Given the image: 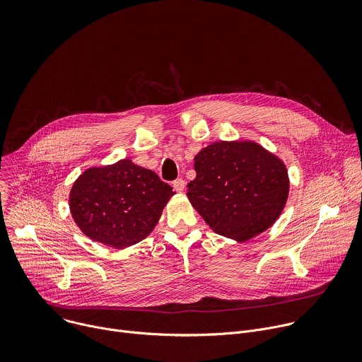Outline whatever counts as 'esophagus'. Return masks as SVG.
I'll return each mask as SVG.
<instances>
[{
	"label": "esophagus",
	"instance_id": "obj_1",
	"mask_svg": "<svg viewBox=\"0 0 362 362\" xmlns=\"http://www.w3.org/2000/svg\"><path fill=\"white\" fill-rule=\"evenodd\" d=\"M185 187H186V182H185L183 179H176V180L173 182V189H175L177 193H182V192L185 190Z\"/></svg>",
	"mask_w": 362,
	"mask_h": 362
}]
</instances>
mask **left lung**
<instances>
[{"instance_id": "left-lung-1", "label": "left lung", "mask_w": 362, "mask_h": 362, "mask_svg": "<svg viewBox=\"0 0 362 362\" xmlns=\"http://www.w3.org/2000/svg\"><path fill=\"white\" fill-rule=\"evenodd\" d=\"M187 197L214 232L245 242L269 229L289 193L285 163L250 140L216 141L194 156Z\"/></svg>"}]
</instances>
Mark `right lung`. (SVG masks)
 Returning a JSON list of instances; mask_svg holds the SVG:
<instances>
[{
    "instance_id": "1",
    "label": "right lung",
    "mask_w": 362,
    "mask_h": 362,
    "mask_svg": "<svg viewBox=\"0 0 362 362\" xmlns=\"http://www.w3.org/2000/svg\"><path fill=\"white\" fill-rule=\"evenodd\" d=\"M173 194L156 173L122 159L84 170L73 183L69 204L86 236L124 249L151 233Z\"/></svg>"
}]
</instances>
